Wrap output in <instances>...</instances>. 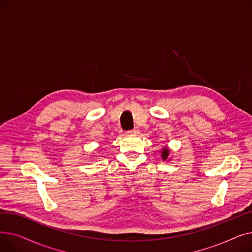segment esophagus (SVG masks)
I'll return each instance as SVG.
<instances>
[{
  "label": "esophagus",
  "instance_id": "obj_1",
  "mask_svg": "<svg viewBox=\"0 0 252 252\" xmlns=\"http://www.w3.org/2000/svg\"><path fill=\"white\" fill-rule=\"evenodd\" d=\"M127 134H129V135H138V134H139V129H138L137 127H135V128H133V129L128 130Z\"/></svg>",
  "mask_w": 252,
  "mask_h": 252
}]
</instances>
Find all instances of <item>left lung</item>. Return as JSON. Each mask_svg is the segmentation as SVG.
I'll return each instance as SVG.
<instances>
[{
    "mask_svg": "<svg viewBox=\"0 0 252 252\" xmlns=\"http://www.w3.org/2000/svg\"><path fill=\"white\" fill-rule=\"evenodd\" d=\"M161 153H162V154H161L162 159H163V160H166L167 158H168V155H169V149H168V148H163Z\"/></svg>",
    "mask_w": 252,
    "mask_h": 252,
    "instance_id": "obj_1",
    "label": "left lung"
}]
</instances>
